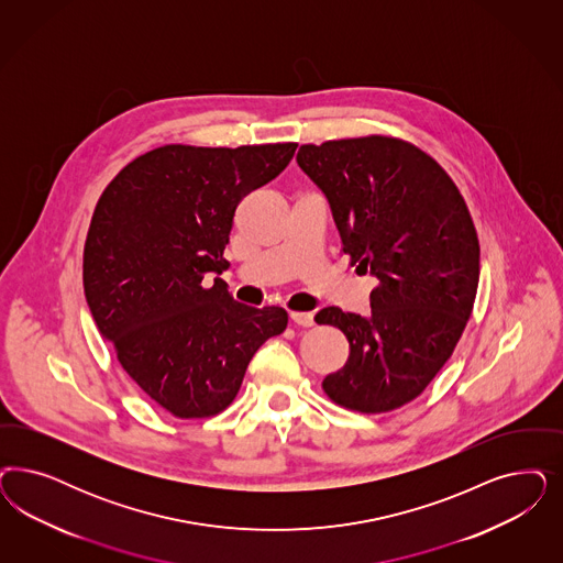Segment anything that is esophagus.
Instances as JSON below:
<instances>
[{
    "mask_svg": "<svg viewBox=\"0 0 563 563\" xmlns=\"http://www.w3.org/2000/svg\"><path fill=\"white\" fill-rule=\"evenodd\" d=\"M290 319L294 321V323H296V325H314V317H312V312H298V310H291Z\"/></svg>",
    "mask_w": 563,
    "mask_h": 563,
    "instance_id": "34e87169",
    "label": "esophagus"
}]
</instances>
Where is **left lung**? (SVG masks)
Listing matches in <instances>:
<instances>
[{
  "mask_svg": "<svg viewBox=\"0 0 563 563\" xmlns=\"http://www.w3.org/2000/svg\"><path fill=\"white\" fill-rule=\"evenodd\" d=\"M296 159L325 192L350 265L379 279L368 319L317 312L350 344L323 391L354 412H391L435 379L471 319L481 246L468 205L429 153L396 136L302 145Z\"/></svg>",
  "mask_w": 563,
  "mask_h": 563,
  "instance_id": "obj_1",
  "label": "left lung"
}]
</instances>
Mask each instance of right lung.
<instances>
[{"mask_svg":"<svg viewBox=\"0 0 563 563\" xmlns=\"http://www.w3.org/2000/svg\"><path fill=\"white\" fill-rule=\"evenodd\" d=\"M298 143L164 145L109 181L92 211L82 284L115 358L172 417L209 418L240 391L254 352L284 333L282 307L240 305L225 282L238 202Z\"/></svg>","mask_w":563,"mask_h":563,"instance_id":"right-lung-1","label":"right lung"}]
</instances>
